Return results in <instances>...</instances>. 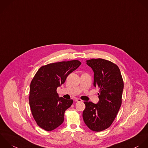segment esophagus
I'll list each match as a JSON object with an SVG mask.
<instances>
[{"mask_svg":"<svg viewBox=\"0 0 148 148\" xmlns=\"http://www.w3.org/2000/svg\"><path fill=\"white\" fill-rule=\"evenodd\" d=\"M75 100V101H77V102H81V101H82V100H81V99H78V98H76Z\"/></svg>","mask_w":148,"mask_h":148,"instance_id":"1","label":"esophagus"}]
</instances>
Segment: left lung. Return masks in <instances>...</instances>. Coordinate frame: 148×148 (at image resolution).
<instances>
[{
  "label": "left lung",
  "mask_w": 148,
  "mask_h": 148,
  "mask_svg": "<svg viewBox=\"0 0 148 148\" xmlns=\"http://www.w3.org/2000/svg\"><path fill=\"white\" fill-rule=\"evenodd\" d=\"M94 71L95 87L100 88L97 104L85 101L86 108L83 119L92 131L104 130L112 125L122 105L123 80L118 66L103 59H92L86 61Z\"/></svg>",
  "instance_id": "obj_1"
}]
</instances>
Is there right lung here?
I'll use <instances>...</instances> for the list:
<instances>
[{"label":"right lung","instance_id":"1","mask_svg":"<svg viewBox=\"0 0 148 148\" xmlns=\"http://www.w3.org/2000/svg\"><path fill=\"white\" fill-rule=\"evenodd\" d=\"M81 64L77 60L49 63L36 73L30 82L29 100L33 118L41 129L52 131L63 122L64 112L73 100L59 97L56 89Z\"/></svg>","mask_w":148,"mask_h":148}]
</instances>
